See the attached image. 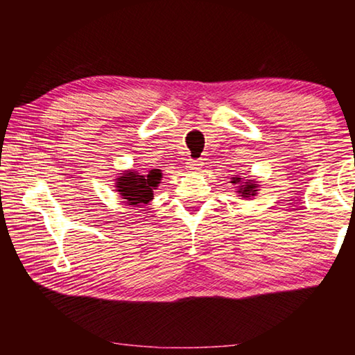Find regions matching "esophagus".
Segmentation results:
<instances>
[{"label": "esophagus", "instance_id": "1", "mask_svg": "<svg viewBox=\"0 0 355 355\" xmlns=\"http://www.w3.org/2000/svg\"><path fill=\"white\" fill-rule=\"evenodd\" d=\"M202 167V161L200 159H189L188 163H186V169L189 172H197Z\"/></svg>", "mask_w": 355, "mask_h": 355}]
</instances>
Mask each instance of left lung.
Here are the masks:
<instances>
[{
	"label": "left lung",
	"instance_id": "left-lung-1",
	"mask_svg": "<svg viewBox=\"0 0 355 355\" xmlns=\"http://www.w3.org/2000/svg\"><path fill=\"white\" fill-rule=\"evenodd\" d=\"M236 182H241V178H235V180H233V183H236ZM257 191H258L257 186H255L254 183H252V180H249V183L243 184L241 189H239L238 192H241L243 197H250V196H255Z\"/></svg>",
	"mask_w": 355,
	"mask_h": 355
}]
</instances>
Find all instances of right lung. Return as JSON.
I'll list each match as a JSON object with an SVG mask.
<instances>
[{
	"mask_svg": "<svg viewBox=\"0 0 355 355\" xmlns=\"http://www.w3.org/2000/svg\"><path fill=\"white\" fill-rule=\"evenodd\" d=\"M159 180L161 172L158 169L150 171L148 175H137L136 172H128L117 178L116 188L128 205H144L153 199V189H156Z\"/></svg>",
	"mask_w": 355,
	"mask_h": 355,
	"instance_id": "add662e5",
	"label": "right lung"
}]
</instances>
